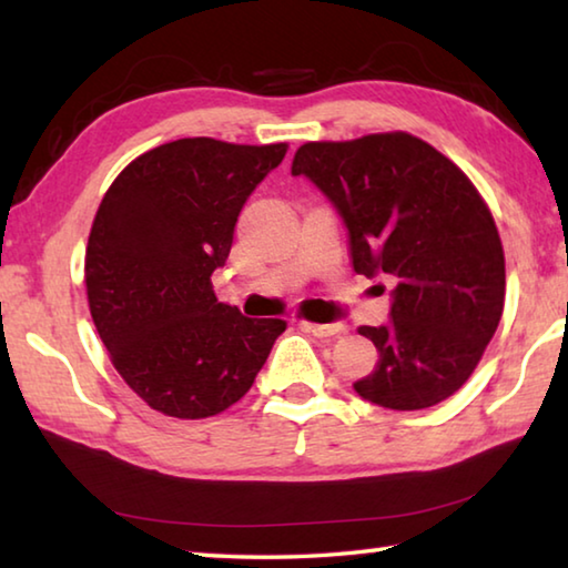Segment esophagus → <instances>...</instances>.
<instances>
[{"label":"esophagus","instance_id":"34e87169","mask_svg":"<svg viewBox=\"0 0 568 568\" xmlns=\"http://www.w3.org/2000/svg\"><path fill=\"white\" fill-rule=\"evenodd\" d=\"M307 333L318 335V338H333V335L343 333L341 323H301Z\"/></svg>","mask_w":568,"mask_h":568}]
</instances>
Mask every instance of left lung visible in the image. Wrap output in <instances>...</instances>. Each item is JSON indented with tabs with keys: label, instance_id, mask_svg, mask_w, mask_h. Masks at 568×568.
I'll return each mask as SVG.
<instances>
[{
	"label": "left lung",
	"instance_id": "1",
	"mask_svg": "<svg viewBox=\"0 0 568 568\" xmlns=\"http://www.w3.org/2000/svg\"><path fill=\"white\" fill-rule=\"evenodd\" d=\"M291 172L343 220L353 271L396 281L390 321L358 328L378 363L355 393L393 410L454 396L494 338L506 295L501 237L478 190L408 132L307 142Z\"/></svg>",
	"mask_w": 568,
	"mask_h": 568
}]
</instances>
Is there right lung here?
Instances as JSON below:
<instances>
[{"mask_svg":"<svg viewBox=\"0 0 568 568\" xmlns=\"http://www.w3.org/2000/svg\"><path fill=\"white\" fill-rule=\"evenodd\" d=\"M285 150L175 140L130 162L102 197L84 257L94 328L124 383L165 416L233 406L285 331L220 303L210 283L240 210Z\"/></svg>","mask_w":568,"mask_h":568,"instance_id":"1","label":"right lung"}]
</instances>
